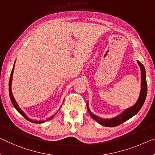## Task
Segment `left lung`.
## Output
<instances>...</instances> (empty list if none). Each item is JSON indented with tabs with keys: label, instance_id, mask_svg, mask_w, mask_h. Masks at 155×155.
Masks as SVG:
<instances>
[{
	"label": "left lung",
	"instance_id": "obj_1",
	"mask_svg": "<svg viewBox=\"0 0 155 155\" xmlns=\"http://www.w3.org/2000/svg\"><path fill=\"white\" fill-rule=\"evenodd\" d=\"M138 65L140 67V92L139 94V97H138V100L135 104H134L132 107L127 108L122 111L120 114L117 115V116L112 118L105 119L102 118L97 116V115H94L91 111L88 106V101L87 102V108L88 110V113L91 117L94 120L100 123L101 125H103L104 127H115L118 126L124 122L128 120L131 117H132L134 115H135L139 111L140 108H142L143 105L145 102V98H146L147 94V82H146V74H145V70L144 66L140 63L139 61H137Z\"/></svg>",
	"mask_w": 155,
	"mask_h": 155
}]
</instances>
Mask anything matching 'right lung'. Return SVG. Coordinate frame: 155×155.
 Returning a JSON list of instances; mask_svg holds the SVG:
<instances>
[{
    "instance_id": "1",
    "label": "right lung",
    "mask_w": 155,
    "mask_h": 155,
    "mask_svg": "<svg viewBox=\"0 0 155 155\" xmlns=\"http://www.w3.org/2000/svg\"><path fill=\"white\" fill-rule=\"evenodd\" d=\"M15 63H14V66H13V68H12V72H11V75H10V82H9V94H10V100L12 103V104L14 106V107L15 108V109L17 110V111L19 113V114L22 115V116H24L25 118H26L27 120H28L31 122H33V123H43V122H45L47 120H51L53 117L55 116V115L56 114H54V115H52V116H51L50 117H48V118L47 119V120H33L30 119L26 115V114L23 111V110L21 109L20 107H18V104L17 103V101H16L15 97H14L13 96V94H12V77H13V73H14V70H15Z\"/></svg>"
}]
</instances>
